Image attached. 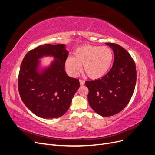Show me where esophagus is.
I'll list each match as a JSON object with an SVG mask.
<instances>
[{
  "mask_svg": "<svg viewBox=\"0 0 155 155\" xmlns=\"http://www.w3.org/2000/svg\"><path fill=\"white\" fill-rule=\"evenodd\" d=\"M79 83H80V85L81 86L85 85V81L83 80V79H79Z\"/></svg>",
  "mask_w": 155,
  "mask_h": 155,
  "instance_id": "esophagus-1",
  "label": "esophagus"
}]
</instances>
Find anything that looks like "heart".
I'll use <instances>...</instances> for the list:
<instances>
[{"label":"heart","mask_w":155,"mask_h":155,"mask_svg":"<svg viewBox=\"0 0 155 155\" xmlns=\"http://www.w3.org/2000/svg\"><path fill=\"white\" fill-rule=\"evenodd\" d=\"M113 59V52L108 46L83 45L74 51L72 58L67 59L65 64L73 76H77L83 65L88 78L97 79L109 72Z\"/></svg>","instance_id":"obj_1"}]
</instances>
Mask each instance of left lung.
I'll use <instances>...</instances> for the list:
<instances>
[{"mask_svg":"<svg viewBox=\"0 0 155 155\" xmlns=\"http://www.w3.org/2000/svg\"><path fill=\"white\" fill-rule=\"evenodd\" d=\"M114 55L113 66L105 76L86 81L91 107L101 116H113L127 105L134 91L137 70L134 60L121 46L107 43Z\"/></svg>","mask_w":155,"mask_h":155,"instance_id":"left-lung-1","label":"left lung"}]
</instances>
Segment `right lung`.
I'll return each instance as SVG.
<instances>
[{
    "label": "right lung",
    "instance_id": "1",
    "mask_svg": "<svg viewBox=\"0 0 155 155\" xmlns=\"http://www.w3.org/2000/svg\"><path fill=\"white\" fill-rule=\"evenodd\" d=\"M68 55L63 44H45L28 52L23 59L18 78V88L25 105L42 118H57L64 114L75 93L80 87L79 79L65 72ZM52 56L48 68L40 69L39 59Z\"/></svg>",
    "mask_w": 155,
    "mask_h": 155
}]
</instances>
